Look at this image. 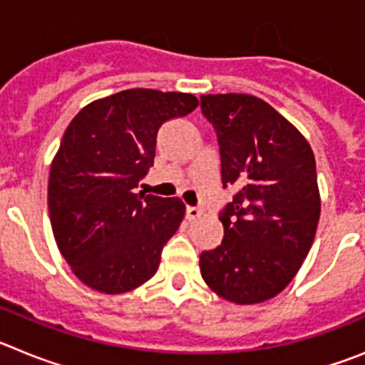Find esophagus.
Segmentation results:
<instances>
[{"label": "esophagus", "mask_w": 365, "mask_h": 365, "mask_svg": "<svg viewBox=\"0 0 365 365\" xmlns=\"http://www.w3.org/2000/svg\"><path fill=\"white\" fill-rule=\"evenodd\" d=\"M199 215H201V212H199L197 208H193V206H188V208H186V219H188V221H195Z\"/></svg>", "instance_id": "obj_1"}]
</instances>
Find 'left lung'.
I'll list each match as a JSON object with an SVG mask.
<instances>
[{
  "label": "left lung",
  "instance_id": "8db88e82",
  "mask_svg": "<svg viewBox=\"0 0 365 365\" xmlns=\"http://www.w3.org/2000/svg\"><path fill=\"white\" fill-rule=\"evenodd\" d=\"M217 131L222 186L235 195L219 215L225 237L201 254L205 283L235 305L278 296L307 257L320 221L316 160L307 138L265 100L202 95Z\"/></svg>",
  "mask_w": 365,
  "mask_h": 365
}]
</instances>
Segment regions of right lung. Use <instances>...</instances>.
<instances>
[{"instance_id": "obj_1", "label": "right lung", "mask_w": 365, "mask_h": 365, "mask_svg": "<svg viewBox=\"0 0 365 365\" xmlns=\"http://www.w3.org/2000/svg\"><path fill=\"white\" fill-rule=\"evenodd\" d=\"M197 106L190 93L137 87L87 104L67 125L51 163V227L73 274L93 291L124 294L159 269L186 206L135 188L153 166L160 125Z\"/></svg>"}]
</instances>
